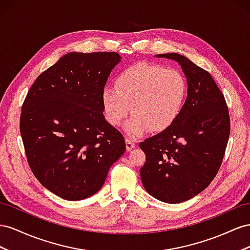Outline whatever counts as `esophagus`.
Listing matches in <instances>:
<instances>
[{"label": "esophagus", "instance_id": "obj_1", "mask_svg": "<svg viewBox=\"0 0 250 250\" xmlns=\"http://www.w3.org/2000/svg\"><path fill=\"white\" fill-rule=\"evenodd\" d=\"M125 145H126L127 151H131V149H133L135 146H136V144H135V142L130 138H125Z\"/></svg>", "mask_w": 250, "mask_h": 250}]
</instances>
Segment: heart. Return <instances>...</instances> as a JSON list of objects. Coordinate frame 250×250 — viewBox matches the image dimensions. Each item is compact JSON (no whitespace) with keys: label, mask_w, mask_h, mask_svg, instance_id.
Instances as JSON below:
<instances>
[{"label":"heart","mask_w":250,"mask_h":250,"mask_svg":"<svg viewBox=\"0 0 250 250\" xmlns=\"http://www.w3.org/2000/svg\"><path fill=\"white\" fill-rule=\"evenodd\" d=\"M188 96V82L176 69L140 62L121 71L115 89L105 87L102 104L106 121L120 126L131 113L125 130L132 137L149 130L160 132L179 117Z\"/></svg>","instance_id":"b5f03b06"}]
</instances>
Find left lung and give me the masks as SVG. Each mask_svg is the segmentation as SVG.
Returning a JSON list of instances; mask_svg holds the SVG:
<instances>
[{"instance_id":"8db88e82","label":"left lung","mask_w":250,"mask_h":250,"mask_svg":"<svg viewBox=\"0 0 250 250\" xmlns=\"http://www.w3.org/2000/svg\"><path fill=\"white\" fill-rule=\"evenodd\" d=\"M158 56L180 63L188 98L172 125L139 144L146 154L140 177L149 195L173 204L195 197L216 177L229 138L230 119L224 95L209 72L181 54Z\"/></svg>"}]
</instances>
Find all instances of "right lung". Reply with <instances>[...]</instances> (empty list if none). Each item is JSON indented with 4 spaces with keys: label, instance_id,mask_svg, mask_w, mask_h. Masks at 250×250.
Instances as JSON below:
<instances>
[{
    "label": "right lung",
    "instance_id": "obj_1",
    "mask_svg": "<svg viewBox=\"0 0 250 250\" xmlns=\"http://www.w3.org/2000/svg\"><path fill=\"white\" fill-rule=\"evenodd\" d=\"M116 52H71L41 73L22 105L20 132L33 175L56 196L82 200L102 188L125 151L106 123L102 92Z\"/></svg>",
    "mask_w": 250,
    "mask_h": 250
}]
</instances>
